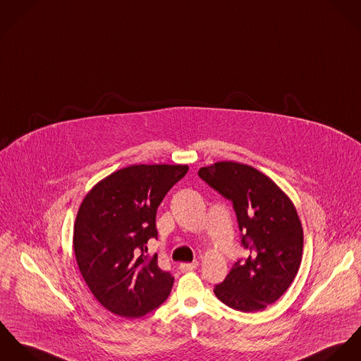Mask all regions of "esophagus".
Returning a JSON list of instances; mask_svg holds the SVG:
<instances>
[{
    "label": "esophagus",
    "mask_w": 361,
    "mask_h": 361,
    "mask_svg": "<svg viewBox=\"0 0 361 361\" xmlns=\"http://www.w3.org/2000/svg\"><path fill=\"white\" fill-rule=\"evenodd\" d=\"M197 267H198V262L181 263V264H180V270H181V271H194Z\"/></svg>",
    "instance_id": "obj_1"
}]
</instances>
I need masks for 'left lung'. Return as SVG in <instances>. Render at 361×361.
<instances>
[{"label": "left lung", "instance_id": "obj_1", "mask_svg": "<svg viewBox=\"0 0 361 361\" xmlns=\"http://www.w3.org/2000/svg\"><path fill=\"white\" fill-rule=\"evenodd\" d=\"M200 178L231 200L249 256L240 259L216 296L231 309L252 313L274 303L302 262L303 228L290 198L266 174L238 161L200 167Z\"/></svg>", "mask_w": 361, "mask_h": 361}]
</instances>
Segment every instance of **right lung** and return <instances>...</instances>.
I'll list each match as a JSON object with an SVG mask.
<instances>
[{"mask_svg": "<svg viewBox=\"0 0 361 361\" xmlns=\"http://www.w3.org/2000/svg\"><path fill=\"white\" fill-rule=\"evenodd\" d=\"M187 164H131L97 183L81 202L73 250L81 276L109 312L138 319L167 299L174 279L147 255L157 209Z\"/></svg>", "mask_w": 361, "mask_h": 361, "instance_id": "obj_1", "label": "right lung"}]
</instances>
